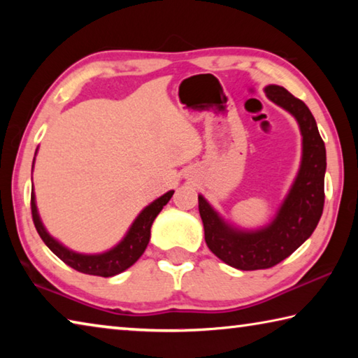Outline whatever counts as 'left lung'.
Wrapping results in <instances>:
<instances>
[{"label":"left lung","mask_w":358,"mask_h":358,"mask_svg":"<svg viewBox=\"0 0 358 358\" xmlns=\"http://www.w3.org/2000/svg\"><path fill=\"white\" fill-rule=\"evenodd\" d=\"M265 94L292 115L301 134L299 173L273 220L252 230L235 227L199 194V213L207 246L224 264L238 270L270 268L289 257L311 237L324 210L327 156L316 120L305 102L280 85L265 87Z\"/></svg>","instance_id":"obj_1"}]
</instances>
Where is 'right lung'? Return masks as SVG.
Returning a JSON list of instances; mask_svg holds the SVG:
<instances>
[{
    "mask_svg": "<svg viewBox=\"0 0 358 358\" xmlns=\"http://www.w3.org/2000/svg\"><path fill=\"white\" fill-rule=\"evenodd\" d=\"M173 191H169L164 196L157 197L156 201L147 205V207L138 213L134 222L131 224V227L128 229L124 237L121 238L120 243L110 248L108 251L99 254H82L72 251L63 243H59L57 238H53L52 235L47 232V229L41 221L38 207H36L34 189H31V213L39 237L48 246V250L62 259L66 265L72 266V268L80 271V273L108 278L128 270L131 265H134L137 262L138 257L142 256L143 251L147 250L148 246L151 224H153L155 217L159 215V211L164 208V205L171 201Z\"/></svg>",
    "mask_w": 358,
    "mask_h": 358,
    "instance_id": "obj_1",
    "label": "right lung"
}]
</instances>
